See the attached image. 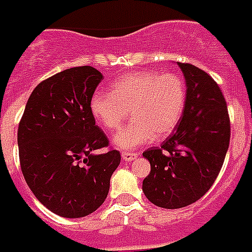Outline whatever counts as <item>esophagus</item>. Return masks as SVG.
<instances>
[{
	"label": "esophagus",
	"instance_id": "34e87169",
	"mask_svg": "<svg viewBox=\"0 0 252 252\" xmlns=\"http://www.w3.org/2000/svg\"><path fill=\"white\" fill-rule=\"evenodd\" d=\"M137 153H133V151H124L122 153V159L125 162H131V160L137 159Z\"/></svg>",
	"mask_w": 252,
	"mask_h": 252
}]
</instances>
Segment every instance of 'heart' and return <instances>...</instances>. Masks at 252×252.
I'll use <instances>...</instances> for the list:
<instances>
[{"mask_svg":"<svg viewBox=\"0 0 252 252\" xmlns=\"http://www.w3.org/2000/svg\"><path fill=\"white\" fill-rule=\"evenodd\" d=\"M186 99V83L179 74L139 70L117 79L110 93H95L90 111L109 131L122 127L130 111L133 122L114 137L115 146L130 150L169 135L182 119Z\"/></svg>","mask_w":252,"mask_h":252,"instance_id":"obj_1","label":"heart"}]
</instances>
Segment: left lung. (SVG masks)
Instances as JSON below:
<instances>
[{"label":"left lung","instance_id":"1","mask_svg":"<svg viewBox=\"0 0 252 252\" xmlns=\"http://www.w3.org/2000/svg\"><path fill=\"white\" fill-rule=\"evenodd\" d=\"M178 66L187 86L183 117L160 147L143 153L151 170L142 190L151 203L163 209H181L205 195L222 169L231 135L218 83L191 63Z\"/></svg>","mask_w":252,"mask_h":252}]
</instances>
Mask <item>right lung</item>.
Masks as SVG:
<instances>
[{
  "instance_id": "add662e5",
  "label": "right lung",
  "mask_w": 252,
  "mask_h": 252,
  "mask_svg": "<svg viewBox=\"0 0 252 252\" xmlns=\"http://www.w3.org/2000/svg\"><path fill=\"white\" fill-rule=\"evenodd\" d=\"M103 75L78 66L45 79L30 94L18 125L21 171L35 198L63 218H82L105 202L118 150L95 125L90 99Z\"/></svg>"
}]
</instances>
